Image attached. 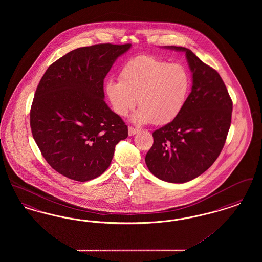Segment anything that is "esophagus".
Segmentation results:
<instances>
[{"label":"esophagus","instance_id":"34e87169","mask_svg":"<svg viewBox=\"0 0 262 262\" xmlns=\"http://www.w3.org/2000/svg\"><path fill=\"white\" fill-rule=\"evenodd\" d=\"M138 128H137V127H132V126H129L128 127V136H130V137H133V136H135L136 134H137L138 133Z\"/></svg>","mask_w":262,"mask_h":262}]
</instances>
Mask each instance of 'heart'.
Wrapping results in <instances>:
<instances>
[{"instance_id": "1", "label": "heart", "mask_w": 262, "mask_h": 262, "mask_svg": "<svg viewBox=\"0 0 262 262\" xmlns=\"http://www.w3.org/2000/svg\"><path fill=\"white\" fill-rule=\"evenodd\" d=\"M189 88L190 76L183 64L141 55L125 62L120 79L106 81L105 93L117 115L129 112L137 104V96L140 107L132 121L164 125L183 110Z\"/></svg>"}]
</instances>
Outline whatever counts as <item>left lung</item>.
Returning a JSON list of instances; mask_svg holds the SVG:
<instances>
[{
	"mask_svg": "<svg viewBox=\"0 0 262 262\" xmlns=\"http://www.w3.org/2000/svg\"><path fill=\"white\" fill-rule=\"evenodd\" d=\"M166 48L186 53L192 88L181 113L152 134L145 163L158 179L183 184L204 173L218 158L231 125L233 102L214 69L185 47Z\"/></svg>",
	"mask_w": 262,
	"mask_h": 262,
	"instance_id": "8db88e82",
	"label": "left lung"
}]
</instances>
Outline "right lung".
Listing matches in <instances>:
<instances>
[{
  "instance_id": "obj_1",
  "label": "right lung",
  "mask_w": 262,
  "mask_h": 262,
  "mask_svg": "<svg viewBox=\"0 0 262 262\" xmlns=\"http://www.w3.org/2000/svg\"><path fill=\"white\" fill-rule=\"evenodd\" d=\"M132 44L71 51L47 69L30 110L33 138L58 173L78 182L103 174L127 125L104 101V78Z\"/></svg>"
}]
</instances>
